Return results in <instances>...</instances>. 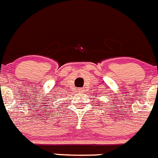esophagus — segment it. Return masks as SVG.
<instances>
[{"instance_id":"obj_1","label":"esophagus","mask_w":158,"mask_h":158,"mask_svg":"<svg viewBox=\"0 0 158 158\" xmlns=\"http://www.w3.org/2000/svg\"><path fill=\"white\" fill-rule=\"evenodd\" d=\"M78 92H79V93H82V92H83V89L79 88V89H78Z\"/></svg>"}]
</instances>
